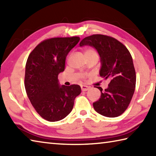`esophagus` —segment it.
<instances>
[{"mask_svg": "<svg viewBox=\"0 0 156 156\" xmlns=\"http://www.w3.org/2000/svg\"><path fill=\"white\" fill-rule=\"evenodd\" d=\"M89 89V87H88V86H86V85H81V89H82V91H87Z\"/></svg>", "mask_w": 156, "mask_h": 156, "instance_id": "34e87169", "label": "esophagus"}]
</instances>
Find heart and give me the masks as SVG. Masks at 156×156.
Segmentation results:
<instances>
[{
  "label": "heart",
  "mask_w": 156,
  "mask_h": 156,
  "mask_svg": "<svg viewBox=\"0 0 156 156\" xmlns=\"http://www.w3.org/2000/svg\"><path fill=\"white\" fill-rule=\"evenodd\" d=\"M91 54H97V53L94 49H91V48H87V49H86L85 50H84V56H85V55ZM86 76H83V78H84L86 77Z\"/></svg>",
  "instance_id": "1"
}]
</instances>
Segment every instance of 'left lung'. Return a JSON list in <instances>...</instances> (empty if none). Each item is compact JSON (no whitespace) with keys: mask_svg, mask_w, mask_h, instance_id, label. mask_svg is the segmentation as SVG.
<instances>
[{"mask_svg":"<svg viewBox=\"0 0 156 156\" xmlns=\"http://www.w3.org/2000/svg\"><path fill=\"white\" fill-rule=\"evenodd\" d=\"M89 45L96 49L100 56V76L110 80L107 89L93 103L96 112L106 117L115 118L127 109L135 91L136 75L133 59L127 48L113 37L94 34L84 38L80 46Z\"/></svg>","mask_w":156,"mask_h":156,"instance_id":"obj_1","label":"left lung"}]
</instances>
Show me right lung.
Here are the masks:
<instances>
[{"label": "right lung", "mask_w": 156, "mask_h": 156, "mask_svg": "<svg viewBox=\"0 0 156 156\" xmlns=\"http://www.w3.org/2000/svg\"><path fill=\"white\" fill-rule=\"evenodd\" d=\"M79 41L78 36L46 39L29 55L25 65L26 93L36 112L49 122L69 114L76 97L81 93L78 84L60 86L58 79L65 70L68 53Z\"/></svg>", "instance_id": "1"}]
</instances>
